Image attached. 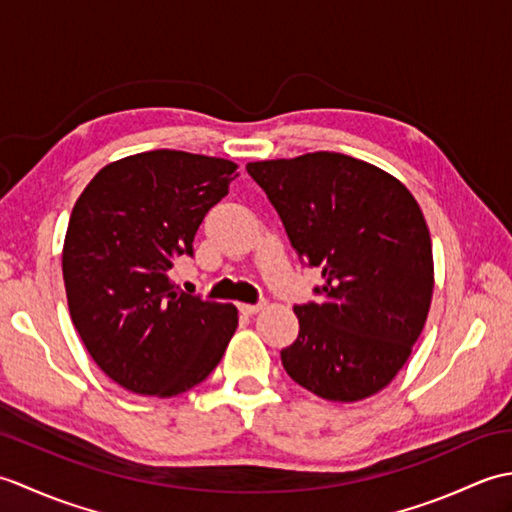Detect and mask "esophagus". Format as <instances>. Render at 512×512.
<instances>
[{"mask_svg":"<svg viewBox=\"0 0 512 512\" xmlns=\"http://www.w3.org/2000/svg\"><path fill=\"white\" fill-rule=\"evenodd\" d=\"M259 310H262V303H239V312L248 314V317H250V314L259 312Z\"/></svg>","mask_w":512,"mask_h":512,"instance_id":"1","label":"esophagus"}]
</instances>
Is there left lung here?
<instances>
[{
  "label": "left lung",
  "mask_w": 512,
  "mask_h": 512,
  "mask_svg": "<svg viewBox=\"0 0 512 512\" xmlns=\"http://www.w3.org/2000/svg\"><path fill=\"white\" fill-rule=\"evenodd\" d=\"M303 266L323 284L295 306L288 376L312 394L354 402L391 383L427 321L433 255L427 222L405 184L369 162L317 151L248 162Z\"/></svg>",
  "instance_id": "8db88e82"
}]
</instances>
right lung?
I'll return each mask as SVG.
<instances>
[{
	"label": "right lung",
	"instance_id": "obj_1",
	"mask_svg": "<svg viewBox=\"0 0 512 512\" xmlns=\"http://www.w3.org/2000/svg\"><path fill=\"white\" fill-rule=\"evenodd\" d=\"M231 160L156 149L103 167L76 200L63 244L72 323L114 383L178 396L209 376L237 328L233 303L169 281L195 233L228 193Z\"/></svg>",
	"mask_w": 512,
	"mask_h": 512
}]
</instances>
